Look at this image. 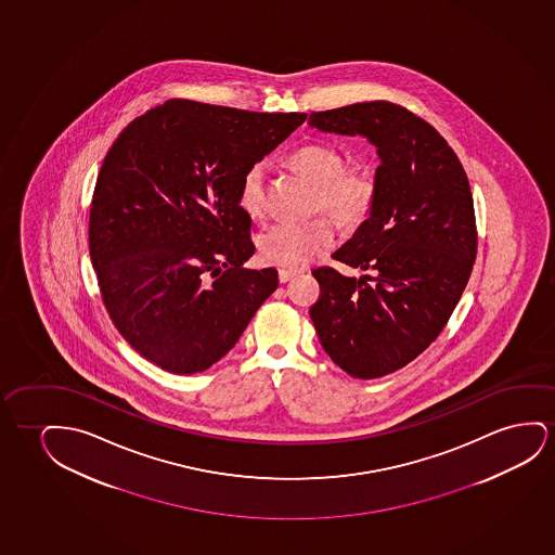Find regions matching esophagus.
Returning <instances> with one entry per match:
<instances>
[{
  "label": "esophagus",
  "mask_w": 555,
  "mask_h": 555,
  "mask_svg": "<svg viewBox=\"0 0 555 555\" xmlns=\"http://www.w3.org/2000/svg\"><path fill=\"white\" fill-rule=\"evenodd\" d=\"M298 270H285V268H282L280 272H278V278H280V282L287 283L295 278V275H298Z\"/></svg>",
  "instance_id": "34e87169"
}]
</instances>
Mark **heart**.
I'll return each instance as SVG.
<instances>
[{"label":"heart","instance_id":"1","mask_svg":"<svg viewBox=\"0 0 555 555\" xmlns=\"http://www.w3.org/2000/svg\"><path fill=\"white\" fill-rule=\"evenodd\" d=\"M293 164L318 184L315 209L331 212L344 227H356L367 217L376 197V182L369 172L346 169L340 150L313 142L293 154ZM268 162L255 159L237 182V204L253 220L264 219ZM336 240L333 220L321 215L305 222L280 220L258 235V255L268 264L298 268L327 253Z\"/></svg>","mask_w":555,"mask_h":555}]
</instances>
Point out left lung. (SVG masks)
Listing matches in <instances>:
<instances>
[{
  "label": "left lung",
  "mask_w": 555,
  "mask_h": 555,
  "mask_svg": "<svg viewBox=\"0 0 555 555\" xmlns=\"http://www.w3.org/2000/svg\"><path fill=\"white\" fill-rule=\"evenodd\" d=\"M308 121L367 137L383 159L371 217L333 255L373 275L315 268L320 298L310 318L323 350L348 375H390L438 338L466 289L477 255L468 177L446 139L393 102L312 112Z\"/></svg>",
  "instance_id": "left-lung-1"
}]
</instances>
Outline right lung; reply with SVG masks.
Wrapping results in <instances>:
<instances>
[{
    "label": "right lung",
    "instance_id": "add662e5",
    "mask_svg": "<svg viewBox=\"0 0 555 555\" xmlns=\"http://www.w3.org/2000/svg\"><path fill=\"white\" fill-rule=\"evenodd\" d=\"M305 119L171 99L108 150L89 212L91 262L109 320L157 367H211L278 289L273 268H242L255 245L237 182Z\"/></svg>",
    "mask_w": 555,
    "mask_h": 555
}]
</instances>
